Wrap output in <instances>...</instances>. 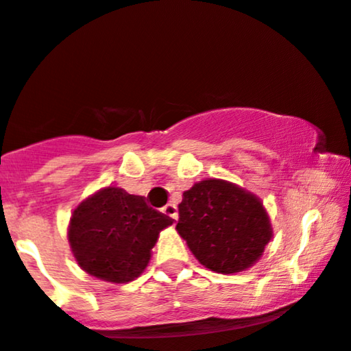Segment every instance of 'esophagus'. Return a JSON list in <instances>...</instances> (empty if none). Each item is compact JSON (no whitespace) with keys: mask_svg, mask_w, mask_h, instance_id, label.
Here are the masks:
<instances>
[{"mask_svg":"<svg viewBox=\"0 0 351 351\" xmlns=\"http://www.w3.org/2000/svg\"><path fill=\"white\" fill-rule=\"evenodd\" d=\"M162 212L165 215H167V217H171L174 220H177V217H179V212H177L176 204H167V206L162 208Z\"/></svg>","mask_w":351,"mask_h":351,"instance_id":"1","label":"esophagus"}]
</instances>
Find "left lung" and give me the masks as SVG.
Returning a JSON list of instances; mask_svg holds the SVG:
<instances>
[{"mask_svg": "<svg viewBox=\"0 0 351 351\" xmlns=\"http://www.w3.org/2000/svg\"><path fill=\"white\" fill-rule=\"evenodd\" d=\"M176 228L197 261L223 275L254 265L274 237L262 200L222 179L200 180L184 192Z\"/></svg>", "mask_w": 351, "mask_h": 351, "instance_id": "left-lung-1", "label": "left lung"}]
</instances>
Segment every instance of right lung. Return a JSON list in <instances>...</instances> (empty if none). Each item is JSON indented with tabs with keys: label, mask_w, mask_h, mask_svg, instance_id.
<instances>
[{
	"label": "right lung",
	"mask_w": 351,
	"mask_h": 351,
	"mask_svg": "<svg viewBox=\"0 0 351 351\" xmlns=\"http://www.w3.org/2000/svg\"><path fill=\"white\" fill-rule=\"evenodd\" d=\"M172 222L149 207L145 197L109 186L74 208L69 247L86 274L104 282L128 283L145 270L160 230Z\"/></svg>",
	"instance_id": "add662e5"
}]
</instances>
